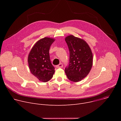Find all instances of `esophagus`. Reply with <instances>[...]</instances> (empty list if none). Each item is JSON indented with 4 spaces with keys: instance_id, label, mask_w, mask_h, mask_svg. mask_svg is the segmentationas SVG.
<instances>
[{
    "instance_id": "1",
    "label": "esophagus",
    "mask_w": 121,
    "mask_h": 121,
    "mask_svg": "<svg viewBox=\"0 0 121 121\" xmlns=\"http://www.w3.org/2000/svg\"><path fill=\"white\" fill-rule=\"evenodd\" d=\"M62 67H63V64L62 63H60L59 65H56V68H61Z\"/></svg>"
}]
</instances>
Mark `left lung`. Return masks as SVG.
Segmentation results:
<instances>
[{
	"label": "left lung",
	"mask_w": 121,
	"mask_h": 121,
	"mask_svg": "<svg viewBox=\"0 0 121 121\" xmlns=\"http://www.w3.org/2000/svg\"><path fill=\"white\" fill-rule=\"evenodd\" d=\"M69 51V62L65 68L68 79L78 82L87 76L90 72L93 63L91 50L84 40L73 35L65 38Z\"/></svg>",
	"instance_id": "obj_1"
}]
</instances>
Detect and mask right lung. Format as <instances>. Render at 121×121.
Segmentation results:
<instances>
[{"label": "right lung", "mask_w": 121, "mask_h": 121, "mask_svg": "<svg viewBox=\"0 0 121 121\" xmlns=\"http://www.w3.org/2000/svg\"><path fill=\"white\" fill-rule=\"evenodd\" d=\"M55 40L45 37L39 40L32 48L28 62L31 73L39 80L46 82L52 78L55 67L52 64L49 49Z\"/></svg>", "instance_id": "1"}]
</instances>
